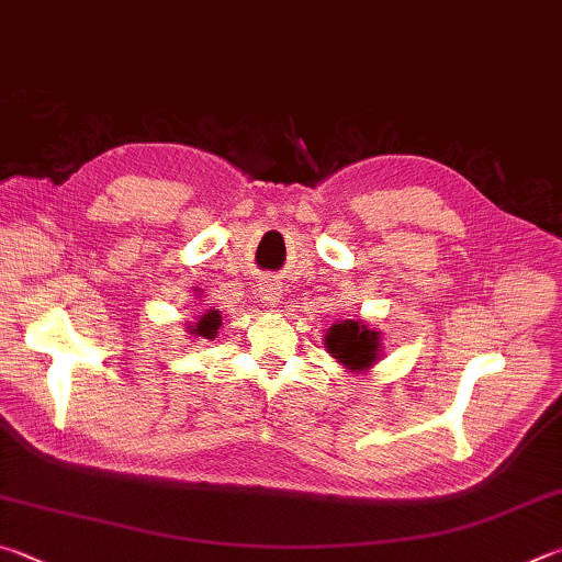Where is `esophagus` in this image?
I'll list each match as a JSON object with an SVG mask.
<instances>
[{
    "label": "esophagus",
    "instance_id": "34e87169",
    "mask_svg": "<svg viewBox=\"0 0 562 562\" xmlns=\"http://www.w3.org/2000/svg\"><path fill=\"white\" fill-rule=\"evenodd\" d=\"M260 292H262V300L265 302H278L280 300V288L274 282H265L262 288H260Z\"/></svg>",
    "mask_w": 562,
    "mask_h": 562
}]
</instances>
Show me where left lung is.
I'll return each mask as SVG.
<instances>
[{"label": "left lung", "mask_w": 562, "mask_h": 562, "mask_svg": "<svg viewBox=\"0 0 562 562\" xmlns=\"http://www.w3.org/2000/svg\"><path fill=\"white\" fill-rule=\"evenodd\" d=\"M325 341L329 355L351 369L369 367L376 359L379 335L376 331H369L361 322L345 319L339 325H331Z\"/></svg>", "instance_id": "left-lung-1"}]
</instances>
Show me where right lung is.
<instances>
[{
	"instance_id": "1",
	"label": "right lung",
	"mask_w": 562,
	"mask_h": 562,
	"mask_svg": "<svg viewBox=\"0 0 562 562\" xmlns=\"http://www.w3.org/2000/svg\"><path fill=\"white\" fill-rule=\"evenodd\" d=\"M217 327H221V315H217V310H211V312H207V315H203L201 319L195 322L193 335L203 337V339H213Z\"/></svg>"
}]
</instances>
